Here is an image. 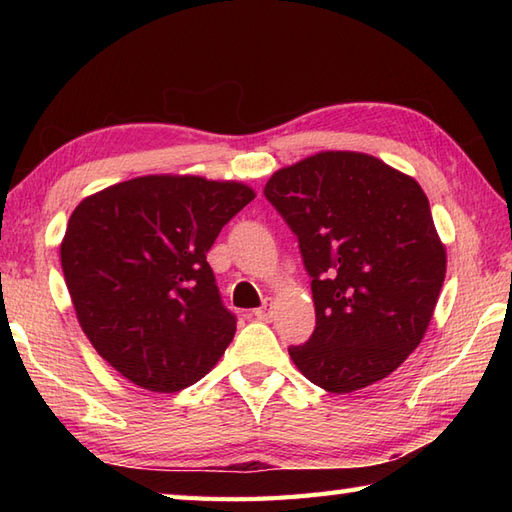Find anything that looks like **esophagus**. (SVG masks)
<instances>
[{
    "mask_svg": "<svg viewBox=\"0 0 512 512\" xmlns=\"http://www.w3.org/2000/svg\"><path fill=\"white\" fill-rule=\"evenodd\" d=\"M273 308H275L273 299H266L264 306L255 310V317H257L259 321H270V319H273Z\"/></svg>",
    "mask_w": 512,
    "mask_h": 512,
    "instance_id": "esophagus-1",
    "label": "esophagus"
}]
</instances>
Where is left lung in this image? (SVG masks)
<instances>
[{
	"instance_id": "left-lung-1",
	"label": "left lung",
	"mask_w": 512,
	"mask_h": 512,
	"mask_svg": "<svg viewBox=\"0 0 512 512\" xmlns=\"http://www.w3.org/2000/svg\"><path fill=\"white\" fill-rule=\"evenodd\" d=\"M264 195L312 277L317 328L288 347L292 363L332 394L383 380L424 339L447 275L420 184L361 151H319L275 171Z\"/></svg>"
}]
</instances>
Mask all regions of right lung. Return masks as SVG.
Here are the masks:
<instances>
[{
  "instance_id": "1",
  "label": "right lung",
  "mask_w": 512,
  "mask_h": 512,
  "mask_svg": "<svg viewBox=\"0 0 512 512\" xmlns=\"http://www.w3.org/2000/svg\"><path fill=\"white\" fill-rule=\"evenodd\" d=\"M255 198L244 182L140 176L81 200L61 266L81 330L134 385L198 383L235 336L206 262L222 226Z\"/></svg>"
}]
</instances>
